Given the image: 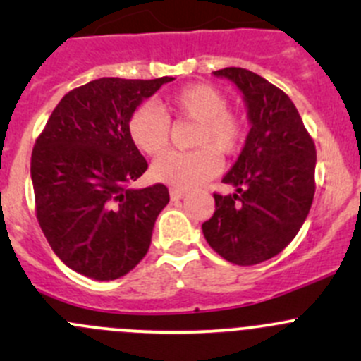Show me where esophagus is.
I'll return each mask as SVG.
<instances>
[{"label":"esophagus","mask_w":361,"mask_h":361,"mask_svg":"<svg viewBox=\"0 0 361 361\" xmlns=\"http://www.w3.org/2000/svg\"><path fill=\"white\" fill-rule=\"evenodd\" d=\"M169 195H171V199H173V201H178V199H183L185 195H187V192H185V190H176V188H171Z\"/></svg>","instance_id":"esophagus-1"}]
</instances>
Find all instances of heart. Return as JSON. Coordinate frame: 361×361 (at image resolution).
<instances>
[{
	"mask_svg": "<svg viewBox=\"0 0 361 361\" xmlns=\"http://www.w3.org/2000/svg\"><path fill=\"white\" fill-rule=\"evenodd\" d=\"M166 111L197 123L188 154L169 152L152 164V178L176 190H190L213 178L220 171L218 154L228 155L238 150L243 137L241 120L227 111V99L220 90L195 83L178 90L167 101ZM130 141L147 155H159L169 145V118L157 104L145 103L130 115Z\"/></svg>",
	"mask_w": 361,
	"mask_h": 361,
	"instance_id": "1",
	"label": "heart"
}]
</instances>
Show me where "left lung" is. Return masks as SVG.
I'll return each mask as SVG.
<instances>
[{"label": "left lung", "instance_id": "1", "mask_svg": "<svg viewBox=\"0 0 361 361\" xmlns=\"http://www.w3.org/2000/svg\"><path fill=\"white\" fill-rule=\"evenodd\" d=\"M243 94L250 133L214 194L213 216L202 224L207 245L235 265H255L281 253L300 231L314 197L316 148L288 96L243 68L213 71Z\"/></svg>", "mask_w": 361, "mask_h": 361}]
</instances>
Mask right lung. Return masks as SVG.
<instances>
[{
    "mask_svg": "<svg viewBox=\"0 0 361 361\" xmlns=\"http://www.w3.org/2000/svg\"><path fill=\"white\" fill-rule=\"evenodd\" d=\"M173 80H92L61 99L36 140V216L50 248L75 272L111 281L133 271L150 248L169 192L162 183L127 187L148 169L127 123Z\"/></svg>",
    "mask_w": 361,
    "mask_h": 361,
    "instance_id": "1",
    "label": "right lung"
}]
</instances>
